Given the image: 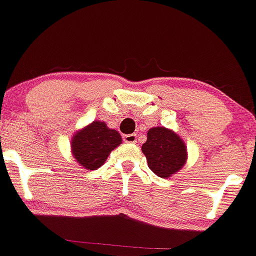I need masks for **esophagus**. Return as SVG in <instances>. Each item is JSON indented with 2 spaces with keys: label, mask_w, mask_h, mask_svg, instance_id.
I'll use <instances>...</instances> for the list:
<instances>
[{
  "label": "esophagus",
  "mask_w": 256,
  "mask_h": 256,
  "mask_svg": "<svg viewBox=\"0 0 256 256\" xmlns=\"http://www.w3.org/2000/svg\"><path fill=\"white\" fill-rule=\"evenodd\" d=\"M124 141L128 144H138V136L136 134H128L124 136Z\"/></svg>",
  "instance_id": "34e87169"
}]
</instances>
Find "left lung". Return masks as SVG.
<instances>
[{
	"mask_svg": "<svg viewBox=\"0 0 256 256\" xmlns=\"http://www.w3.org/2000/svg\"><path fill=\"white\" fill-rule=\"evenodd\" d=\"M150 170L156 176L170 178L183 168L188 158L187 146L178 134L167 128H151L141 147Z\"/></svg>",
	"mask_w": 256,
	"mask_h": 256,
	"instance_id": "obj_1",
	"label": "left lung"
}]
</instances>
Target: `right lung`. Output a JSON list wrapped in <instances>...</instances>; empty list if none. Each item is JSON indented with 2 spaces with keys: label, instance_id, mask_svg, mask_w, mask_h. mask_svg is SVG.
<instances>
[{
  "label": "right lung",
  "instance_id": "add662e5",
  "mask_svg": "<svg viewBox=\"0 0 256 256\" xmlns=\"http://www.w3.org/2000/svg\"><path fill=\"white\" fill-rule=\"evenodd\" d=\"M122 142L120 134L108 128L104 121L95 120L76 131L70 140L74 160L85 170H98L105 164L112 150Z\"/></svg>",
  "mask_w": 256,
  "mask_h": 256
}]
</instances>
